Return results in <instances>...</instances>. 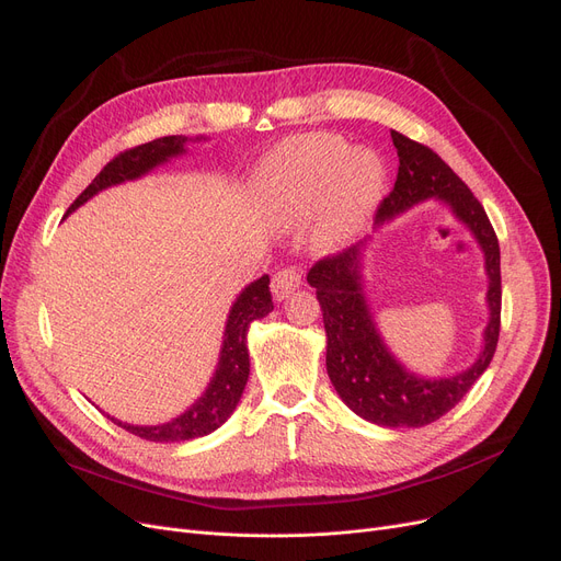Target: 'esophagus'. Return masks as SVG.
<instances>
[{"mask_svg": "<svg viewBox=\"0 0 561 561\" xmlns=\"http://www.w3.org/2000/svg\"><path fill=\"white\" fill-rule=\"evenodd\" d=\"M302 284V275L296 271V268H282L275 273L273 277V296L275 300H286L293 290H296L298 286Z\"/></svg>", "mask_w": 561, "mask_h": 561, "instance_id": "1", "label": "esophagus"}]
</instances>
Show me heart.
Masks as SVG:
<instances>
[{
    "label": "heart",
    "mask_w": 561,
    "mask_h": 561,
    "mask_svg": "<svg viewBox=\"0 0 561 561\" xmlns=\"http://www.w3.org/2000/svg\"><path fill=\"white\" fill-rule=\"evenodd\" d=\"M256 186L279 214L305 211L325 191L320 239L336 243L373 209L385 186V165L373 152L350 154L341 136L305 134L288 138L263 161Z\"/></svg>",
    "instance_id": "obj_1"
}]
</instances>
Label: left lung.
Returning <instances> with one entry per match:
<instances>
[{"mask_svg": "<svg viewBox=\"0 0 561 561\" xmlns=\"http://www.w3.org/2000/svg\"><path fill=\"white\" fill-rule=\"evenodd\" d=\"M398 150L393 191L379 202L375 225H385L423 199L446 202L473 231L489 275V325L478 362L459 375L425 379L409 373L381 341L362 288V250L352 245L311 265L307 282L316 288L328 332V373L341 400L362 419L385 427H423L438 421L470 391L489 368L500 336V245L484 206L427 145L391 131Z\"/></svg>", "mask_w": 561, "mask_h": 561, "instance_id": "obj_1", "label": "left lung"}]
</instances>
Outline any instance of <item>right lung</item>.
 Returning a JSON list of instances; mask_svg holds the SVG:
<instances>
[{
  "mask_svg": "<svg viewBox=\"0 0 561 561\" xmlns=\"http://www.w3.org/2000/svg\"><path fill=\"white\" fill-rule=\"evenodd\" d=\"M186 136H163L150 142H142L125 150L111 159L95 180L88 184V188L72 202L68 214H72L77 206H81L85 199H91L102 188L123 184L127 180H136V176L150 172L159 163L168 161L170 157H176L186 152L184 142ZM66 214V216H68ZM271 277L263 275L256 282H252L239 298H236L227 328H225V341L220 350V362L216 368V375L211 385L206 387L204 396L188 409L182 416H176L170 423L163 425H129L117 419H111L117 427H123L140 438L157 440V444H180V440H191L204 434H211L218 430L239 404L243 389L248 385L250 375V355H248V328L252 320H259L273 311V296H271Z\"/></svg>",
  "mask_w": 561,
  "mask_h": 561,
  "instance_id": "obj_1",
  "label": "right lung"
}]
</instances>
